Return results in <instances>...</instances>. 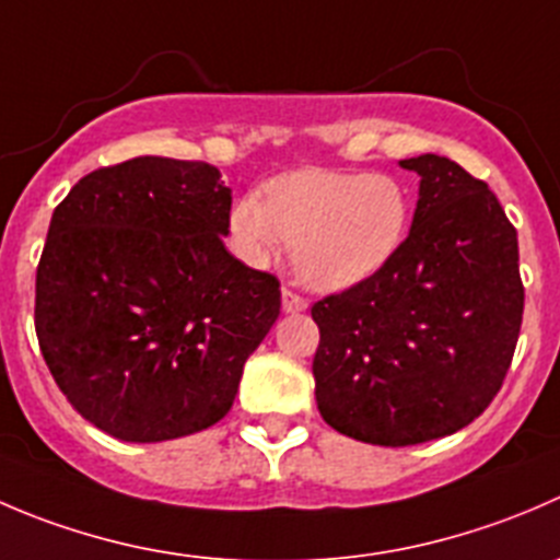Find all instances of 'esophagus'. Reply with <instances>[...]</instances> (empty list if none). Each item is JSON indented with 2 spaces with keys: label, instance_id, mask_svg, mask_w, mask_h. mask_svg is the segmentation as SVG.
I'll return each mask as SVG.
<instances>
[{
  "label": "esophagus",
  "instance_id": "34e87169",
  "mask_svg": "<svg viewBox=\"0 0 560 560\" xmlns=\"http://www.w3.org/2000/svg\"><path fill=\"white\" fill-rule=\"evenodd\" d=\"M281 308H284L287 314L306 312V308H308V301H306V298L298 295V292H292L290 287H284V290H281Z\"/></svg>",
  "mask_w": 560,
  "mask_h": 560
}]
</instances>
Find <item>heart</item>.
<instances>
[{"instance_id": "obj_1", "label": "heart", "mask_w": 560, "mask_h": 560, "mask_svg": "<svg viewBox=\"0 0 560 560\" xmlns=\"http://www.w3.org/2000/svg\"><path fill=\"white\" fill-rule=\"evenodd\" d=\"M410 199L380 172L298 170L276 177L268 194H248L230 213L237 254L268 265L292 246L298 279L339 292L377 273L405 241Z\"/></svg>"}]
</instances>
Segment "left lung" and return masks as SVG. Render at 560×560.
Returning a JSON list of instances; mask_svg holds the SVG:
<instances>
[{
    "label": "left lung",
    "instance_id": "1",
    "mask_svg": "<svg viewBox=\"0 0 560 560\" xmlns=\"http://www.w3.org/2000/svg\"><path fill=\"white\" fill-rule=\"evenodd\" d=\"M421 177L410 235L361 284L312 306L314 396L325 424L372 446L468 427L501 390L523 325L517 230L454 161H399Z\"/></svg>",
    "mask_w": 560,
    "mask_h": 560
}]
</instances>
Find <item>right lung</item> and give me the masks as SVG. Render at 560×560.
I'll use <instances>...</instances> for the list:
<instances>
[{"mask_svg":"<svg viewBox=\"0 0 560 560\" xmlns=\"http://www.w3.org/2000/svg\"><path fill=\"white\" fill-rule=\"evenodd\" d=\"M230 208L215 166L142 155L90 172L54 210L37 341L106 435L175 441L230 412L281 308L279 279L226 252Z\"/></svg>","mask_w":560,"mask_h":560,"instance_id":"add662e5","label":"right lung"}]
</instances>
